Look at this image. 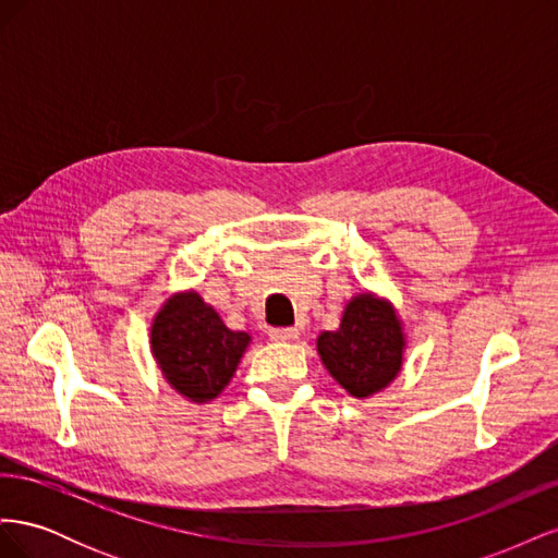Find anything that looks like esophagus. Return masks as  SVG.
Segmentation results:
<instances>
[{
	"instance_id": "1",
	"label": "esophagus",
	"mask_w": 558,
	"mask_h": 558,
	"mask_svg": "<svg viewBox=\"0 0 558 558\" xmlns=\"http://www.w3.org/2000/svg\"><path fill=\"white\" fill-rule=\"evenodd\" d=\"M269 337H272L275 342H295L300 337L298 328H272L269 330Z\"/></svg>"
}]
</instances>
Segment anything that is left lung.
Masks as SVG:
<instances>
[{
  "instance_id": "8db88e82",
  "label": "left lung",
  "mask_w": 558,
  "mask_h": 558,
  "mask_svg": "<svg viewBox=\"0 0 558 558\" xmlns=\"http://www.w3.org/2000/svg\"><path fill=\"white\" fill-rule=\"evenodd\" d=\"M408 335L388 298L373 291L347 300L340 328L316 337V351L328 375L351 398L367 400L400 375Z\"/></svg>"
}]
</instances>
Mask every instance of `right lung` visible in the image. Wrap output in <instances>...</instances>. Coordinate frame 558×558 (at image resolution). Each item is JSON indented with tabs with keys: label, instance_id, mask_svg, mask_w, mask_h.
Instances as JSON below:
<instances>
[{
	"label": "right lung",
	"instance_id": "add662e5",
	"mask_svg": "<svg viewBox=\"0 0 558 558\" xmlns=\"http://www.w3.org/2000/svg\"><path fill=\"white\" fill-rule=\"evenodd\" d=\"M248 344L251 335L230 330L195 289L172 293L150 320V353L165 381L195 404L223 393Z\"/></svg>",
	"mask_w": 558,
	"mask_h": 558
}]
</instances>
